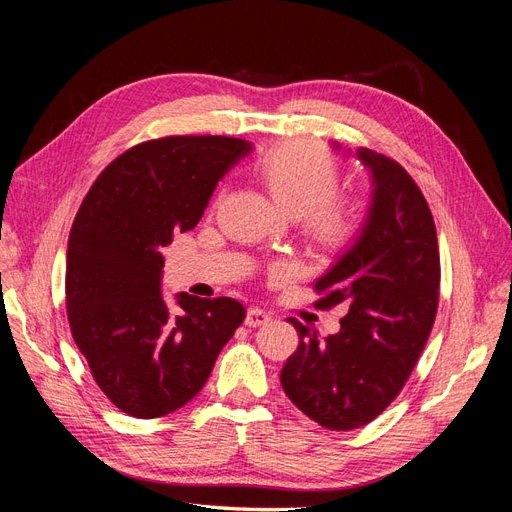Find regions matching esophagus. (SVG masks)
<instances>
[{
    "label": "esophagus",
    "instance_id": "1",
    "mask_svg": "<svg viewBox=\"0 0 512 512\" xmlns=\"http://www.w3.org/2000/svg\"><path fill=\"white\" fill-rule=\"evenodd\" d=\"M269 320H271V314L267 312V309H262V307L247 309V316H245L247 327H260V324H267Z\"/></svg>",
    "mask_w": 512,
    "mask_h": 512
}]
</instances>
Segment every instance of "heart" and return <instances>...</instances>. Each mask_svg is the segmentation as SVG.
Here are the masks:
<instances>
[{"instance_id": "1", "label": "heart", "mask_w": 512, "mask_h": 512, "mask_svg": "<svg viewBox=\"0 0 512 512\" xmlns=\"http://www.w3.org/2000/svg\"><path fill=\"white\" fill-rule=\"evenodd\" d=\"M258 179L286 213L301 218L305 235L324 250H337L359 228V205L339 188V164L312 141L269 149L256 164Z\"/></svg>"}]
</instances>
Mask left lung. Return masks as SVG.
<instances>
[{"instance_id":"8db88e82","label":"left lung","mask_w":512,"mask_h":512,"mask_svg":"<svg viewBox=\"0 0 512 512\" xmlns=\"http://www.w3.org/2000/svg\"><path fill=\"white\" fill-rule=\"evenodd\" d=\"M356 156L374 177L367 222L314 286L318 309H350L339 333L324 339L290 318L299 348L280 374L292 404L333 431L363 427L391 406L427 344L440 297L438 235L421 188L382 153Z\"/></svg>"}]
</instances>
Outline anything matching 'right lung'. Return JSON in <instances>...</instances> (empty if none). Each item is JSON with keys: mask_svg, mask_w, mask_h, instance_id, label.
Listing matches in <instances>:
<instances>
[{"mask_svg": "<svg viewBox=\"0 0 512 512\" xmlns=\"http://www.w3.org/2000/svg\"><path fill=\"white\" fill-rule=\"evenodd\" d=\"M232 136H164L108 164L72 222L66 309L96 384L136 418L179 410L203 389L245 318L230 299L160 292L164 247L203 218L215 185L250 153Z\"/></svg>", "mask_w": 512, "mask_h": 512, "instance_id": "1", "label": "right lung"}]
</instances>
